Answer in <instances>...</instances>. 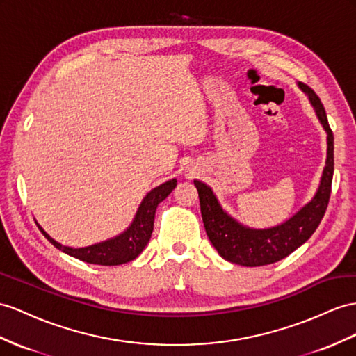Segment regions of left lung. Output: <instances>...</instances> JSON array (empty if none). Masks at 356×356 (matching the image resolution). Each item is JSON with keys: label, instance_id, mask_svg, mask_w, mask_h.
Wrapping results in <instances>:
<instances>
[{"label": "left lung", "instance_id": "obj_1", "mask_svg": "<svg viewBox=\"0 0 356 356\" xmlns=\"http://www.w3.org/2000/svg\"><path fill=\"white\" fill-rule=\"evenodd\" d=\"M299 88L308 95L309 102L326 131L327 153L326 165L313 200L299 212L289 218L286 222L270 229H250L239 224L222 211L212 189L200 180H194L198 191L200 207L204 229L215 250L227 261L241 266H265L287 257L300 245L305 243L321 224L326 212L331 195V184L334 175V135L327 123V117L321 99L308 86L299 83Z\"/></svg>", "mask_w": 356, "mask_h": 356}]
</instances>
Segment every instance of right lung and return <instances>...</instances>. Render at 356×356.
<instances>
[{"mask_svg": "<svg viewBox=\"0 0 356 356\" xmlns=\"http://www.w3.org/2000/svg\"><path fill=\"white\" fill-rule=\"evenodd\" d=\"M176 185H177V180L171 179L165 181V184L153 188L150 193L143 198L134 221L129 227H127V230H124L122 234L115 236L113 239L90 245V247H86V248L65 247V245L54 241L39 224L38 227L43 233L44 238H47L54 247L61 250L63 252L69 254L72 257L83 260L86 263H91V265H102V266L123 265V263H127L138 257L143 252V250L145 248V245L149 243L152 232H153V221H154V212H156V207L162 200H165L171 194V191L176 188Z\"/></svg>", "mask_w": 356, "mask_h": 356, "instance_id": "right-lung-1", "label": "right lung"}]
</instances>
